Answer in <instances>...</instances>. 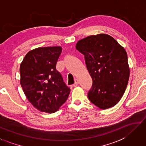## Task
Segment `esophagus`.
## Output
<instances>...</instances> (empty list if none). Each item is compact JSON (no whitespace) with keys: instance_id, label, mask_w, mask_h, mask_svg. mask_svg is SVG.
Here are the masks:
<instances>
[{"instance_id":"obj_1","label":"esophagus","mask_w":146,"mask_h":146,"mask_svg":"<svg viewBox=\"0 0 146 146\" xmlns=\"http://www.w3.org/2000/svg\"><path fill=\"white\" fill-rule=\"evenodd\" d=\"M78 84H79V81H78V79H75V84H73V86H74V87L77 86L78 85Z\"/></svg>"}]
</instances>
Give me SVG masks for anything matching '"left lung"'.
Listing matches in <instances>:
<instances>
[{
	"mask_svg": "<svg viewBox=\"0 0 146 146\" xmlns=\"http://www.w3.org/2000/svg\"><path fill=\"white\" fill-rule=\"evenodd\" d=\"M76 48L85 55L87 70L93 82L89 100L100 109L113 107L123 97L129 77L125 49L106 34L80 39Z\"/></svg>",
	"mask_w": 146,
	"mask_h": 146,
	"instance_id": "left-lung-1",
	"label": "left lung"
}]
</instances>
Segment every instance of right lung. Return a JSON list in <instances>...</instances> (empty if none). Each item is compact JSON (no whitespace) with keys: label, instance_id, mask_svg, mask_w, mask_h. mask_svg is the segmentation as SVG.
Segmentation results:
<instances>
[{"label":"right lung","instance_id":"add662e5","mask_svg":"<svg viewBox=\"0 0 146 146\" xmlns=\"http://www.w3.org/2000/svg\"><path fill=\"white\" fill-rule=\"evenodd\" d=\"M62 48L39 47L29 51L20 64V84L29 102L41 112L54 113L67 100L70 89L56 64Z\"/></svg>","mask_w":146,"mask_h":146}]
</instances>
